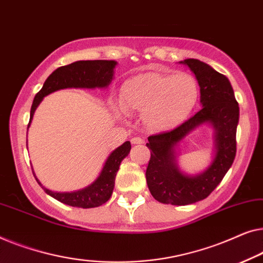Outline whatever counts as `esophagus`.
I'll use <instances>...</instances> for the list:
<instances>
[{
    "instance_id": "1",
    "label": "esophagus",
    "mask_w": 263,
    "mask_h": 263,
    "mask_svg": "<svg viewBox=\"0 0 263 263\" xmlns=\"http://www.w3.org/2000/svg\"><path fill=\"white\" fill-rule=\"evenodd\" d=\"M131 143L132 144H143L144 140L140 138V137H133V138L131 139Z\"/></svg>"
}]
</instances>
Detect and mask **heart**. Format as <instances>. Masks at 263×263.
Returning a JSON list of instances; mask_svg holds the SVG:
<instances>
[{
	"label": "heart",
	"mask_w": 263,
	"mask_h": 263,
	"mask_svg": "<svg viewBox=\"0 0 263 263\" xmlns=\"http://www.w3.org/2000/svg\"><path fill=\"white\" fill-rule=\"evenodd\" d=\"M200 95L199 83L188 72H146L127 80L120 90L124 109L143 113V121L151 131L173 130L183 123Z\"/></svg>",
	"instance_id": "1"
}]
</instances>
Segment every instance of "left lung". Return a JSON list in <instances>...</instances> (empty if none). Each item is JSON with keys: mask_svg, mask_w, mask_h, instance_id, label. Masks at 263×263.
<instances>
[{"mask_svg": "<svg viewBox=\"0 0 263 263\" xmlns=\"http://www.w3.org/2000/svg\"><path fill=\"white\" fill-rule=\"evenodd\" d=\"M186 64L197 77L202 108L172 131L150 136L146 146L151 157L146 168V183L153 197L162 204L184 206L204 200L212 193L234 163L239 107L228 77L199 59ZM209 122L215 130V157L204 172L191 177L176 164L175 147L200 124Z\"/></svg>", "mask_w": 263, "mask_h": 263, "instance_id": "left-lung-1", "label": "left lung"}]
</instances>
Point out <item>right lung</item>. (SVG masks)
I'll list each match as a JSON object with an SVG mask.
<instances>
[{
  "mask_svg": "<svg viewBox=\"0 0 263 263\" xmlns=\"http://www.w3.org/2000/svg\"><path fill=\"white\" fill-rule=\"evenodd\" d=\"M116 65V61H79L54 70L44 82L42 89L34 96L31 107L28 127L31 125L36 107L46 95L59 89H65V88H91V89L93 88H107L113 80ZM130 150L131 143L128 140L123 145L117 147L116 150H113L107 157L98 179L88 187L80 191L66 192V193L52 192L39 182L34 173L33 175H34L36 182L45 191V193L63 204L72 207H82V209L98 207L108 201L112 195L114 181H116L119 165L121 161L130 154Z\"/></svg>",
  "mask_w": 263,
  "mask_h": 263,
  "instance_id": "add662e5",
  "label": "right lung"
}]
</instances>
